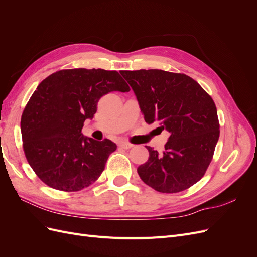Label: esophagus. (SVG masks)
I'll return each instance as SVG.
<instances>
[{"mask_svg": "<svg viewBox=\"0 0 257 257\" xmlns=\"http://www.w3.org/2000/svg\"><path fill=\"white\" fill-rule=\"evenodd\" d=\"M119 146L122 148V149H125V150L131 149V148L133 147V145L130 144V143H126V142H121V143L119 144Z\"/></svg>", "mask_w": 257, "mask_h": 257, "instance_id": "34e87169", "label": "esophagus"}]
</instances>
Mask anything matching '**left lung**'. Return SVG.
I'll list each match as a JSON object with an SVG mask.
<instances>
[{"label": "left lung", "instance_id": "obj_1", "mask_svg": "<svg viewBox=\"0 0 257 257\" xmlns=\"http://www.w3.org/2000/svg\"><path fill=\"white\" fill-rule=\"evenodd\" d=\"M148 124L169 133L162 153L147 147L149 159L137 168L142 180L161 193H178L204 177L220 136L212 97L190 76L162 69L121 71Z\"/></svg>", "mask_w": 257, "mask_h": 257}]
</instances>
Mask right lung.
I'll return each mask as SVG.
<instances>
[{"mask_svg":"<svg viewBox=\"0 0 257 257\" xmlns=\"http://www.w3.org/2000/svg\"><path fill=\"white\" fill-rule=\"evenodd\" d=\"M112 91L128 92L116 71L61 69L45 78L21 115L22 147L30 166L52 189L77 192L95 182L116 145L81 133L99 98Z\"/></svg>","mask_w":257,"mask_h":257,"instance_id":"1","label":"right lung"}]
</instances>
